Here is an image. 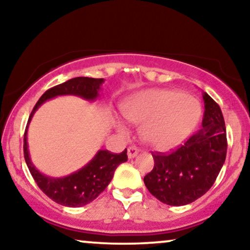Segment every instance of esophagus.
Returning <instances> with one entry per match:
<instances>
[{
    "label": "esophagus",
    "mask_w": 250,
    "mask_h": 250,
    "mask_svg": "<svg viewBox=\"0 0 250 250\" xmlns=\"http://www.w3.org/2000/svg\"><path fill=\"white\" fill-rule=\"evenodd\" d=\"M138 153H139V149L135 148V146H129L127 149V156L129 159L134 158V157L138 156Z\"/></svg>",
    "instance_id": "obj_1"
}]
</instances>
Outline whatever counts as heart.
Masks as SVG:
<instances>
[{"label":"heart","instance_id":"b5f03b06","mask_svg":"<svg viewBox=\"0 0 250 250\" xmlns=\"http://www.w3.org/2000/svg\"><path fill=\"white\" fill-rule=\"evenodd\" d=\"M126 121L141 124V136L157 149L173 148L196 127L200 107L196 99L172 90H148L125 102L122 109ZM115 125L122 134L127 127L121 119Z\"/></svg>","mask_w":250,"mask_h":250}]
</instances>
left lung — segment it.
<instances>
[{"label":"left lung","mask_w":250,"mask_h":250,"mask_svg":"<svg viewBox=\"0 0 250 250\" xmlns=\"http://www.w3.org/2000/svg\"><path fill=\"white\" fill-rule=\"evenodd\" d=\"M203 126L169 155L153 153L155 166L145 176L149 192L170 206H184L213 186L227 157V129L222 110L203 92Z\"/></svg>","instance_id":"obj_1"}]
</instances>
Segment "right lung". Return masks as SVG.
I'll return each instance as SVG.
<instances>
[{
  "instance_id": "1",
  "label": "right lung",
  "mask_w": 250,
  "mask_h": 250,
  "mask_svg": "<svg viewBox=\"0 0 250 250\" xmlns=\"http://www.w3.org/2000/svg\"><path fill=\"white\" fill-rule=\"evenodd\" d=\"M104 78L75 77L47 90L34 107L29 116L23 135V156L30 174L37 186L50 199L67 207H81L93 201L110 183L114 173L122 163L127 162V150L121 153H111L108 150H99L95 156L81 169L62 177L47 176L41 173L29 156L27 131L34 114L50 99L60 95H75L86 101H95L99 98Z\"/></svg>"
}]
</instances>
